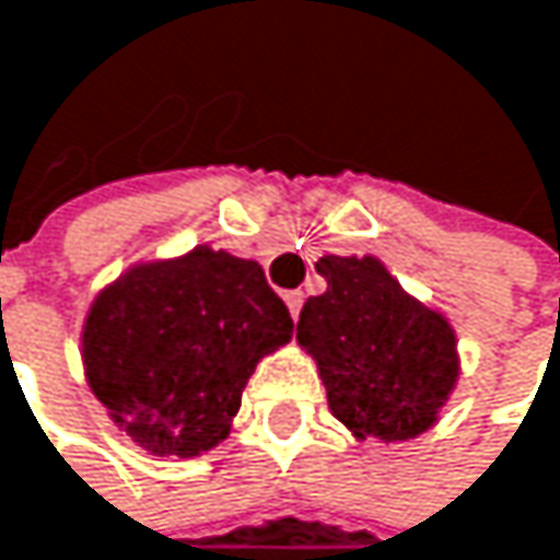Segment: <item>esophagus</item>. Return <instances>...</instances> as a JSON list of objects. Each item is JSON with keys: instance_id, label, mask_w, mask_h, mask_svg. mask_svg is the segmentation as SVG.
Listing matches in <instances>:
<instances>
[{"instance_id": "esophagus-1", "label": "esophagus", "mask_w": 560, "mask_h": 560, "mask_svg": "<svg viewBox=\"0 0 560 560\" xmlns=\"http://www.w3.org/2000/svg\"><path fill=\"white\" fill-rule=\"evenodd\" d=\"M283 300H287V306H290V316L296 319L300 310H303V293H300V290H290V293H283Z\"/></svg>"}]
</instances>
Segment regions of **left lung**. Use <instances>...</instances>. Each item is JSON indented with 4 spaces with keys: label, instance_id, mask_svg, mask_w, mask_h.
Returning a JSON list of instances; mask_svg holds the SVG:
<instances>
[{
    "label": "left lung",
    "instance_id": "obj_1",
    "mask_svg": "<svg viewBox=\"0 0 560 560\" xmlns=\"http://www.w3.org/2000/svg\"><path fill=\"white\" fill-rule=\"evenodd\" d=\"M326 293L303 303L296 342L313 355L329 411L355 440L405 443L440 420L459 378L450 319L365 257L316 260Z\"/></svg>",
    "mask_w": 560,
    "mask_h": 560
}]
</instances>
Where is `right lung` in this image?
I'll list each match as a JSON object with an SVG mask.
<instances>
[{"mask_svg": "<svg viewBox=\"0 0 560 560\" xmlns=\"http://www.w3.org/2000/svg\"><path fill=\"white\" fill-rule=\"evenodd\" d=\"M293 336L257 260L198 244L107 283L81 332L84 375L152 456H198L231 433L257 362Z\"/></svg>", "mask_w": 560, "mask_h": 560, "instance_id": "right-lung-1", "label": "right lung"}]
</instances>
